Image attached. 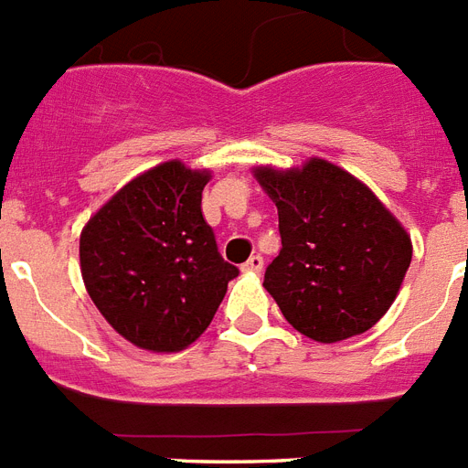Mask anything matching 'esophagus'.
I'll return each instance as SVG.
<instances>
[{
	"instance_id": "34e87169",
	"label": "esophagus",
	"mask_w": 468,
	"mask_h": 468,
	"mask_svg": "<svg viewBox=\"0 0 468 468\" xmlns=\"http://www.w3.org/2000/svg\"><path fill=\"white\" fill-rule=\"evenodd\" d=\"M244 271L246 272H261V271H263V256H258V253H256V256L249 258V261L244 263Z\"/></svg>"
}]
</instances>
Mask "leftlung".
<instances>
[{"instance_id":"8db88e82","label":"left lung","mask_w":468,"mask_h":468,"mask_svg":"<svg viewBox=\"0 0 468 468\" xmlns=\"http://www.w3.org/2000/svg\"><path fill=\"white\" fill-rule=\"evenodd\" d=\"M278 207L282 249L263 287L299 334L338 343L365 334L399 294L413 246L372 190L324 159L256 169Z\"/></svg>"}]
</instances>
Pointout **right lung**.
Returning <instances> with one entry per match:
<instances>
[{
    "label": "right lung",
    "mask_w": 468,
    "mask_h": 468,
    "mask_svg": "<svg viewBox=\"0 0 468 468\" xmlns=\"http://www.w3.org/2000/svg\"><path fill=\"white\" fill-rule=\"evenodd\" d=\"M207 171L159 164L121 188L81 231V278L111 326L144 350L200 338L239 275L203 217Z\"/></svg>",
    "instance_id": "obj_1"
}]
</instances>
